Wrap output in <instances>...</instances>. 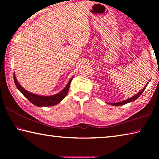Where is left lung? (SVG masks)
I'll use <instances>...</instances> for the list:
<instances>
[{"instance_id": "1", "label": "left lung", "mask_w": 159, "mask_h": 159, "mask_svg": "<svg viewBox=\"0 0 159 159\" xmlns=\"http://www.w3.org/2000/svg\"><path fill=\"white\" fill-rule=\"evenodd\" d=\"M148 84H147L146 85L144 86V88H143V89H142L140 92H139L138 94H136L135 95H134L132 97V98H129L128 99H126V100H124V101H122V102H118V103H109V104H111V105H113V106H120V105H123V104H127V103H129V102H133L135 100V99H138L139 96H140L142 95V93H143V91L144 90L145 88H146L147 85Z\"/></svg>"}]
</instances>
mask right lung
<instances>
[{"instance_id": "1", "label": "right lung", "mask_w": 159, "mask_h": 159, "mask_svg": "<svg viewBox=\"0 0 159 159\" xmlns=\"http://www.w3.org/2000/svg\"><path fill=\"white\" fill-rule=\"evenodd\" d=\"M13 76H14V81L15 83V85L16 87L18 88V90L23 94L24 96H25L26 98H27V99H29V102H31L32 104L38 107H50L57 104L59 102H60L64 98H65L66 94L68 93L69 86L70 84H71V81L72 80V79H70L68 84H67L66 87L64 88V89L61 90L60 93L57 94V95L52 96H40L38 95H35V94H33L31 93H29L27 90L24 89L17 81V79H16L15 74Z\"/></svg>"}]
</instances>
